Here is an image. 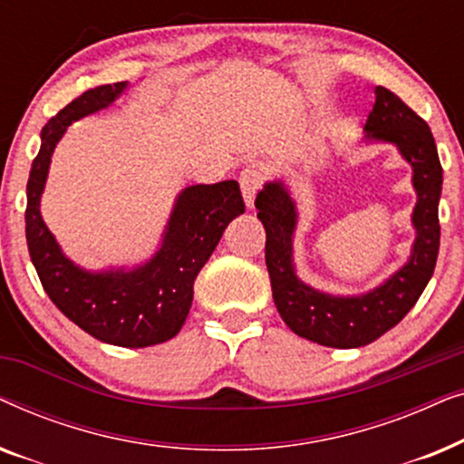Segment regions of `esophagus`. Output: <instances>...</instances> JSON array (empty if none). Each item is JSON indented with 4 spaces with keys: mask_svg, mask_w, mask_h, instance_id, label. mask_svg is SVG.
<instances>
[{
    "mask_svg": "<svg viewBox=\"0 0 464 464\" xmlns=\"http://www.w3.org/2000/svg\"><path fill=\"white\" fill-rule=\"evenodd\" d=\"M264 183V167L257 162L246 164V167L240 170V189H243L246 207H253V200H256V194L259 192Z\"/></svg>",
    "mask_w": 464,
    "mask_h": 464,
    "instance_id": "obj_1",
    "label": "esophagus"
}]
</instances>
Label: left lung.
<instances>
[{"instance_id":"8db88e82","label":"left lung","mask_w":464,"mask_h":464,"mask_svg":"<svg viewBox=\"0 0 464 464\" xmlns=\"http://www.w3.org/2000/svg\"><path fill=\"white\" fill-rule=\"evenodd\" d=\"M367 139L395 143L414 169L418 202L411 215L416 243L411 257L389 281L372 294L334 297L321 294L295 276L291 238L295 230V205L281 181L266 183L256 198L257 218L266 227V266L278 314L291 332L316 344L357 348L378 340L395 327L433 276L440 253L441 164L429 124L389 88L376 86V103L365 122Z\"/></svg>"}]
</instances>
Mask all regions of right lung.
I'll return each instance as SVG.
<instances>
[{
  "label": "right lung",
  "instance_id": "right-lung-1",
  "mask_svg": "<svg viewBox=\"0 0 464 464\" xmlns=\"http://www.w3.org/2000/svg\"><path fill=\"white\" fill-rule=\"evenodd\" d=\"M124 88L126 82L91 88L44 126L27 181L24 232L42 287L69 321L107 344L143 348L179 334L192 306L196 276L226 226L245 213V200L232 179L189 186L175 202L160 251L145 266L92 275L69 262L40 215L50 156L69 124L111 105Z\"/></svg>",
  "mask_w": 464,
  "mask_h": 464
}]
</instances>
